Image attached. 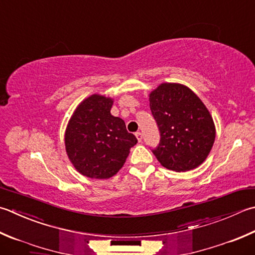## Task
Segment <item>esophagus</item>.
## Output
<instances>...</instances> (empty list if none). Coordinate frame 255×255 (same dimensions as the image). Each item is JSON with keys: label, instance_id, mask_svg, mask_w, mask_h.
I'll list each match as a JSON object with an SVG mask.
<instances>
[{"label": "esophagus", "instance_id": "esophagus-1", "mask_svg": "<svg viewBox=\"0 0 255 255\" xmlns=\"http://www.w3.org/2000/svg\"><path fill=\"white\" fill-rule=\"evenodd\" d=\"M136 137H137V139H138V141L139 142H141L142 141V133L141 132H136Z\"/></svg>", "mask_w": 255, "mask_h": 255}]
</instances>
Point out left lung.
Returning <instances> with one entry per match:
<instances>
[{
	"instance_id": "1",
	"label": "left lung",
	"mask_w": 255,
	"mask_h": 255,
	"mask_svg": "<svg viewBox=\"0 0 255 255\" xmlns=\"http://www.w3.org/2000/svg\"><path fill=\"white\" fill-rule=\"evenodd\" d=\"M151 114L160 132L151 149L164 168L177 172L197 168L208 157L216 138L210 113L191 89L161 84L149 96Z\"/></svg>"
}]
</instances>
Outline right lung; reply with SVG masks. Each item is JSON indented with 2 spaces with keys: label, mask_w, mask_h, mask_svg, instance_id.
Wrapping results in <instances>:
<instances>
[{
  "label": "right lung",
  "mask_w": 255,
  "mask_h": 255,
  "mask_svg": "<svg viewBox=\"0 0 255 255\" xmlns=\"http://www.w3.org/2000/svg\"><path fill=\"white\" fill-rule=\"evenodd\" d=\"M113 101L92 95L79 105L68 123L65 146L74 167L88 178L116 174L137 143L122 118L111 114Z\"/></svg>",
  "instance_id": "add662e5"
}]
</instances>
